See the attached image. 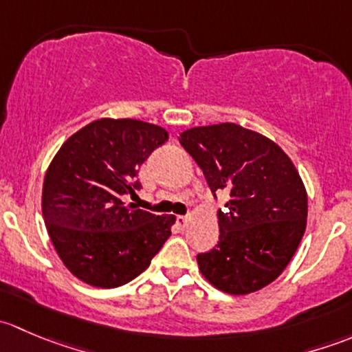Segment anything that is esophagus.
Masks as SVG:
<instances>
[{"label":"esophagus","instance_id":"34e87169","mask_svg":"<svg viewBox=\"0 0 352 352\" xmlns=\"http://www.w3.org/2000/svg\"><path fill=\"white\" fill-rule=\"evenodd\" d=\"M190 218L189 216H177V225H179L180 230H186L187 225H189Z\"/></svg>","mask_w":352,"mask_h":352}]
</instances>
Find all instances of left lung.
<instances>
[{
    "label": "left lung",
    "instance_id": "left-lung-1",
    "mask_svg": "<svg viewBox=\"0 0 352 352\" xmlns=\"http://www.w3.org/2000/svg\"><path fill=\"white\" fill-rule=\"evenodd\" d=\"M179 141L212 196L230 194L225 209H218V245L197 254L202 276L230 294L271 285L307 226V190L293 162L271 140L232 122L192 127Z\"/></svg>",
    "mask_w": 352,
    "mask_h": 352
}]
</instances>
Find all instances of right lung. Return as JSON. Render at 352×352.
<instances>
[{"mask_svg":"<svg viewBox=\"0 0 352 352\" xmlns=\"http://www.w3.org/2000/svg\"><path fill=\"white\" fill-rule=\"evenodd\" d=\"M168 133L136 119H98L74 133L49 165L42 214L65 265L83 283L117 287L150 265L175 216L138 209V170Z\"/></svg>","mask_w":352,"mask_h":352,"instance_id":"1","label":"right lung"}]
</instances>
